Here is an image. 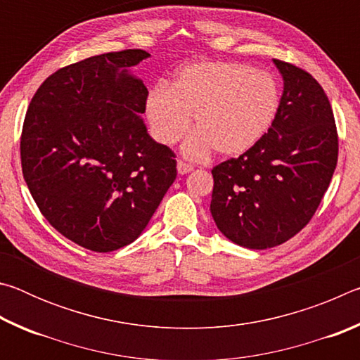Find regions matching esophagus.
<instances>
[{
	"mask_svg": "<svg viewBox=\"0 0 360 360\" xmlns=\"http://www.w3.org/2000/svg\"><path fill=\"white\" fill-rule=\"evenodd\" d=\"M191 172H193V167L192 165H188V163H186V162H178V173L179 174H187V173H191Z\"/></svg>",
	"mask_w": 360,
	"mask_h": 360,
	"instance_id": "34e87169",
	"label": "esophagus"
}]
</instances>
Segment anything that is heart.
Instances as JSON below:
<instances>
[{"label":"heart","instance_id":"1","mask_svg":"<svg viewBox=\"0 0 360 360\" xmlns=\"http://www.w3.org/2000/svg\"><path fill=\"white\" fill-rule=\"evenodd\" d=\"M279 89L266 71L231 62H203L181 68L172 87L158 84L146 98V117L157 141L172 146L188 130L182 146L188 158L214 149L235 157L254 148L271 129Z\"/></svg>","mask_w":360,"mask_h":360}]
</instances>
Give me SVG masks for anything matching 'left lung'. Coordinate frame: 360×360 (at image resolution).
Returning a JSON list of instances; mask_svg holds the SVG:
<instances>
[{"mask_svg":"<svg viewBox=\"0 0 360 360\" xmlns=\"http://www.w3.org/2000/svg\"><path fill=\"white\" fill-rule=\"evenodd\" d=\"M284 81L276 119L260 141L211 169V214L248 249L283 245L314 216L338 160V135L324 89L298 66L273 60Z\"/></svg>","mask_w":360,"mask_h":360,"instance_id":"1","label":"left lung"}]
</instances>
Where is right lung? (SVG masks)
I'll return each mask as SVG.
<instances>
[{
  "mask_svg": "<svg viewBox=\"0 0 360 360\" xmlns=\"http://www.w3.org/2000/svg\"><path fill=\"white\" fill-rule=\"evenodd\" d=\"M127 49L60 68L23 120L22 172L49 224L76 245L111 252L135 241L176 179L174 152L149 136L148 89Z\"/></svg>",
  "mask_w": 360,
  "mask_h": 360,
  "instance_id": "add662e5",
  "label": "right lung"
}]
</instances>
